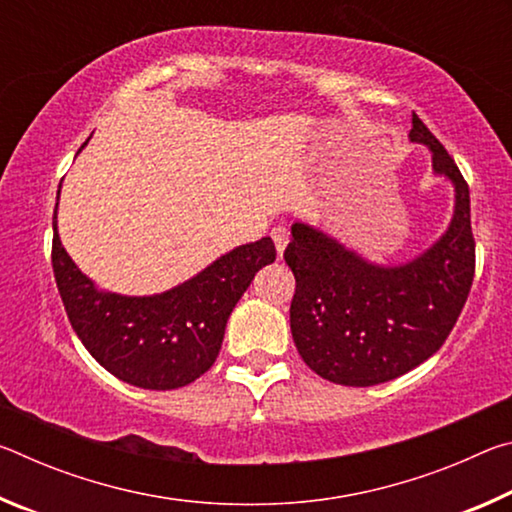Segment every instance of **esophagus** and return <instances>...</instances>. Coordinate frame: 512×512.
I'll list each match as a JSON object with an SVG mask.
<instances>
[{
	"instance_id": "obj_1",
	"label": "esophagus",
	"mask_w": 512,
	"mask_h": 512,
	"mask_svg": "<svg viewBox=\"0 0 512 512\" xmlns=\"http://www.w3.org/2000/svg\"><path fill=\"white\" fill-rule=\"evenodd\" d=\"M271 237H273V241H275L277 253L282 255L284 248H287V244H289V230L284 228V225H277V228L271 230Z\"/></svg>"
}]
</instances>
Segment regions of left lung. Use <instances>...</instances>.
<instances>
[{"label":"left lung","instance_id":"obj_1","mask_svg":"<svg viewBox=\"0 0 512 512\" xmlns=\"http://www.w3.org/2000/svg\"><path fill=\"white\" fill-rule=\"evenodd\" d=\"M411 124V142L429 146L433 171L456 189L454 219L438 244L409 264L384 268L296 223L284 250L296 275L293 343L302 361L334 384L375 386L420 366L445 343L472 287L470 187L415 112Z\"/></svg>","mask_w":512,"mask_h":512}]
</instances>
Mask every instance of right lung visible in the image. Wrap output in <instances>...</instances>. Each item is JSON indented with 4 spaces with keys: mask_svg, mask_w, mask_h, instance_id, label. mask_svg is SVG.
Masks as SVG:
<instances>
[{
    "mask_svg": "<svg viewBox=\"0 0 512 512\" xmlns=\"http://www.w3.org/2000/svg\"><path fill=\"white\" fill-rule=\"evenodd\" d=\"M273 259V241L262 237L160 296H117L94 287L65 253L54 210L51 264L69 323L110 375L149 391L187 386L212 368L232 309Z\"/></svg>",
    "mask_w": 512,
    "mask_h": 512,
    "instance_id": "add662e5",
    "label": "right lung"
}]
</instances>
